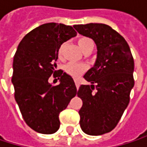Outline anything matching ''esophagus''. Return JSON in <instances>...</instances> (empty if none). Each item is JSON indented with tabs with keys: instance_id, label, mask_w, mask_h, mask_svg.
<instances>
[{
	"instance_id": "obj_1",
	"label": "esophagus",
	"mask_w": 147,
	"mask_h": 147,
	"mask_svg": "<svg viewBox=\"0 0 147 147\" xmlns=\"http://www.w3.org/2000/svg\"><path fill=\"white\" fill-rule=\"evenodd\" d=\"M75 84H76V88H79V86H80V82H79V80L77 79V78H75Z\"/></svg>"
}]
</instances>
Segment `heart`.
Instances as JSON below:
<instances>
[{"label": "heart", "mask_w": 147, "mask_h": 147, "mask_svg": "<svg viewBox=\"0 0 147 147\" xmlns=\"http://www.w3.org/2000/svg\"><path fill=\"white\" fill-rule=\"evenodd\" d=\"M78 45L80 48L84 52L87 49L94 47V42L90 38L88 37H81L78 40ZM62 50H63V45H61L58 49V55L60 58L62 56ZM88 69V65L83 63H76V62H70L67 64L65 67V72L73 76V77H78L82 74H83Z\"/></svg>", "instance_id": "1"}]
</instances>
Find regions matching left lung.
<instances>
[{
    "label": "left lung",
    "instance_id": "8db88e82",
    "mask_svg": "<svg viewBox=\"0 0 147 147\" xmlns=\"http://www.w3.org/2000/svg\"><path fill=\"white\" fill-rule=\"evenodd\" d=\"M82 36L92 38L97 46L95 65L84 75L92 85H81L77 96L82 99L80 126L89 135L111 132L117 125L134 85V62L126 40L104 24H76Z\"/></svg>",
    "mask_w": 147,
    "mask_h": 147
}]
</instances>
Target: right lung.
Here are the masks:
<instances>
[{"mask_svg": "<svg viewBox=\"0 0 147 147\" xmlns=\"http://www.w3.org/2000/svg\"><path fill=\"white\" fill-rule=\"evenodd\" d=\"M76 36L70 25L44 24L30 31L15 53L12 76L15 100L24 122L36 132H56L59 113L76 94L72 77L55 70L59 47ZM51 75L61 80L59 85L48 82Z\"/></svg>", "mask_w": 147, "mask_h": 147, "instance_id": "obj_1", "label": "right lung"}]
</instances>
